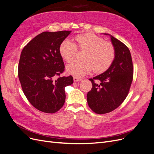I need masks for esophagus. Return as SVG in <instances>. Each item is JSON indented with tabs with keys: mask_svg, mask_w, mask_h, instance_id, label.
Returning <instances> with one entry per match:
<instances>
[{
	"mask_svg": "<svg viewBox=\"0 0 154 154\" xmlns=\"http://www.w3.org/2000/svg\"><path fill=\"white\" fill-rule=\"evenodd\" d=\"M73 79H74V82H80L82 80V79L80 78H78L76 76H74Z\"/></svg>",
	"mask_w": 154,
	"mask_h": 154,
	"instance_id": "esophagus-1",
	"label": "esophagus"
}]
</instances>
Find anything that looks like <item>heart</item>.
Segmentation results:
<instances>
[{
  "label": "heart",
  "mask_w": 154,
  "mask_h": 154,
  "mask_svg": "<svg viewBox=\"0 0 154 154\" xmlns=\"http://www.w3.org/2000/svg\"><path fill=\"white\" fill-rule=\"evenodd\" d=\"M74 39L76 44L66 39L59 47V53L67 63H71L76 57L78 50L84 51L82 60L74 61L67 66L68 73L76 77L85 76L93 70L96 73H102L112 64L116 51L109 42L92 32L77 35Z\"/></svg>",
  "instance_id": "b5f03b06"
}]
</instances>
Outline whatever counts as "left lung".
Segmentation results:
<instances>
[{
  "instance_id": "left-lung-1",
  "label": "left lung",
  "mask_w": 154,
  "mask_h": 154,
  "mask_svg": "<svg viewBox=\"0 0 154 154\" xmlns=\"http://www.w3.org/2000/svg\"><path fill=\"white\" fill-rule=\"evenodd\" d=\"M106 35V34H105ZM116 57L111 66L103 74L89 80L92 87L87 93V103L96 114H103L117 109L127 97L131 86L134 68L127 46L110 35ZM95 80L100 81L96 84Z\"/></svg>"
}]
</instances>
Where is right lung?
<instances>
[{
	"instance_id": "obj_1",
	"label": "right lung",
	"mask_w": 154,
	"mask_h": 154,
	"mask_svg": "<svg viewBox=\"0 0 154 154\" xmlns=\"http://www.w3.org/2000/svg\"><path fill=\"white\" fill-rule=\"evenodd\" d=\"M71 32H42L21 52L18 76L22 91L29 103L45 113L53 114L62 108L66 101L65 87L73 83L72 76H60L65 66L59 47Z\"/></svg>"
}]
</instances>
